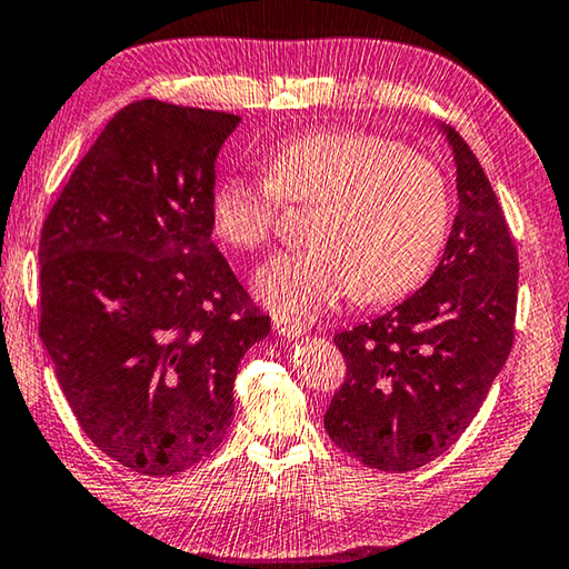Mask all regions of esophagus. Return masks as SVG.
<instances>
[{
    "label": "esophagus",
    "instance_id": "34e87169",
    "mask_svg": "<svg viewBox=\"0 0 569 569\" xmlns=\"http://www.w3.org/2000/svg\"><path fill=\"white\" fill-rule=\"evenodd\" d=\"M273 326H276L278 333L288 336V339H293V336H303V333H306V321L298 319V316L276 313V316H273Z\"/></svg>",
    "mask_w": 569,
    "mask_h": 569
}]
</instances>
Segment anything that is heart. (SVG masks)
Instances as JSON below:
<instances>
[{
    "instance_id": "obj_1",
    "label": "heart",
    "mask_w": 569,
    "mask_h": 569,
    "mask_svg": "<svg viewBox=\"0 0 569 569\" xmlns=\"http://www.w3.org/2000/svg\"><path fill=\"white\" fill-rule=\"evenodd\" d=\"M283 206L308 208L311 248L258 268L253 291L278 313L316 316L343 296L393 303L435 268L451 198L441 168L379 132L329 128L276 146L266 178L230 172L210 192L216 236L238 250L268 246Z\"/></svg>"
}]
</instances>
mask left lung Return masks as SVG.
I'll list each match as a JSON object with an SVG mask.
<instances>
[{"instance_id":"8db88e82","label":"left lung","mask_w":569,"mask_h":569,"mask_svg":"<svg viewBox=\"0 0 569 569\" xmlns=\"http://www.w3.org/2000/svg\"><path fill=\"white\" fill-rule=\"evenodd\" d=\"M459 213L435 276L371 323L333 336L346 377L323 413L346 455L411 471L455 445L515 343L517 246L479 160L447 130Z\"/></svg>"}]
</instances>
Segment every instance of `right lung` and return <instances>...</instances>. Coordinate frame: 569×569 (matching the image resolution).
Segmentation results:
<instances>
[{"label":"right lung","mask_w":569,"mask_h":569,"mask_svg":"<svg viewBox=\"0 0 569 569\" xmlns=\"http://www.w3.org/2000/svg\"><path fill=\"white\" fill-rule=\"evenodd\" d=\"M238 114L138 100L104 124L44 218L40 336L77 423L138 475L198 465L233 419L271 316L213 243L216 158Z\"/></svg>","instance_id":"add662e5"}]
</instances>
